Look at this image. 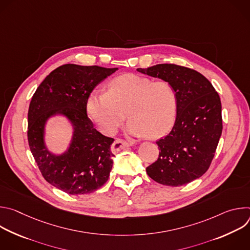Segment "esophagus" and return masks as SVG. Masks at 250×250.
I'll return each instance as SVG.
<instances>
[{"label": "esophagus", "mask_w": 250, "mask_h": 250, "mask_svg": "<svg viewBox=\"0 0 250 250\" xmlns=\"http://www.w3.org/2000/svg\"><path fill=\"white\" fill-rule=\"evenodd\" d=\"M133 144L132 142H129V141H125V140H122V139H116L114 144L112 145V152L114 153H118L119 151L128 147V146H131Z\"/></svg>", "instance_id": "34e87169"}]
</instances>
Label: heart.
<instances>
[{
	"mask_svg": "<svg viewBox=\"0 0 250 250\" xmlns=\"http://www.w3.org/2000/svg\"><path fill=\"white\" fill-rule=\"evenodd\" d=\"M90 119L105 134H114L126 115V132L157 138L172 127L177 113V96L166 81L125 74L109 83L108 92H92L86 104Z\"/></svg>",
	"mask_w": 250,
	"mask_h": 250,
	"instance_id": "b5f03b06",
	"label": "heart"
}]
</instances>
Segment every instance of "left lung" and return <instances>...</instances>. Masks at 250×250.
<instances>
[{"mask_svg":"<svg viewBox=\"0 0 250 250\" xmlns=\"http://www.w3.org/2000/svg\"><path fill=\"white\" fill-rule=\"evenodd\" d=\"M136 70L170 83L177 96L174 126L156 141L159 157L146 173L162 185H186L206 173L215 155L223 131L220 96L205 76L187 67L157 64Z\"/></svg>","mask_w":250,"mask_h":250,"instance_id":"obj_1","label":"left lung"}]
</instances>
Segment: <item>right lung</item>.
<instances>
[{"label":"right lung","mask_w":250,"mask_h":250,"mask_svg":"<svg viewBox=\"0 0 250 250\" xmlns=\"http://www.w3.org/2000/svg\"><path fill=\"white\" fill-rule=\"evenodd\" d=\"M118 68L62 65L46 76L33 94L28 108L27 139L30 151L44 179L70 195H85L109 179L114 138L103 135L87 116L92 91ZM65 118L73 128L66 150L52 153L46 146L48 122Z\"/></svg>","instance_id":"right-lung-1"}]
</instances>
